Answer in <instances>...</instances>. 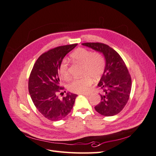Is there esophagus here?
<instances>
[{
	"mask_svg": "<svg viewBox=\"0 0 156 156\" xmlns=\"http://www.w3.org/2000/svg\"><path fill=\"white\" fill-rule=\"evenodd\" d=\"M90 92H84V93H81V94H83L84 96H89L90 94Z\"/></svg>",
	"mask_w": 156,
	"mask_h": 156,
	"instance_id": "obj_1",
	"label": "esophagus"
}]
</instances>
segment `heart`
I'll list each match as a JSON object with an SVG mask.
<instances>
[{
    "instance_id": "heart-1",
    "label": "heart",
    "mask_w": 156,
    "mask_h": 156,
    "mask_svg": "<svg viewBox=\"0 0 156 156\" xmlns=\"http://www.w3.org/2000/svg\"><path fill=\"white\" fill-rule=\"evenodd\" d=\"M74 62L83 66L82 77L74 79L69 83L68 88L73 93L87 92L91 87L93 79L97 81L103 75L105 69V58L100 52H92L85 48H78L71 54ZM59 73L64 81L70 79L68 63L64 60L59 67Z\"/></svg>"
}]
</instances>
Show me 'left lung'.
I'll list each match as a JSON object with an SVG mask.
<instances>
[{"label":"left lung","instance_id":"left-lung-1","mask_svg":"<svg viewBox=\"0 0 156 156\" xmlns=\"http://www.w3.org/2000/svg\"><path fill=\"white\" fill-rule=\"evenodd\" d=\"M105 56V69L98 86L101 90V101L95 106L100 115L111 116L117 115L129 100L131 90V77L123 59L108 45L99 42L82 44Z\"/></svg>","mask_w":156,"mask_h":156}]
</instances>
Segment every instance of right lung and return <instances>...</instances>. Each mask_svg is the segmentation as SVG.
I'll list each match as a JSON object with an SVG mask.
<instances>
[{
	"mask_svg": "<svg viewBox=\"0 0 156 156\" xmlns=\"http://www.w3.org/2000/svg\"><path fill=\"white\" fill-rule=\"evenodd\" d=\"M77 44L58 46L41 55L32 68L29 79V91L33 103L47 119L57 121L64 119L72 109L77 94H64L60 84L59 67L64 56Z\"/></svg>",
	"mask_w": 156,
	"mask_h": 156,
	"instance_id": "add662e5",
	"label": "right lung"
}]
</instances>
